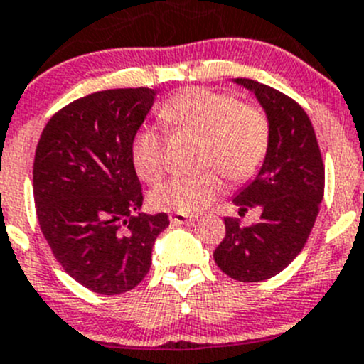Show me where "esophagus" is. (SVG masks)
<instances>
[{
  "label": "esophagus",
  "mask_w": 364,
  "mask_h": 364,
  "mask_svg": "<svg viewBox=\"0 0 364 364\" xmlns=\"http://www.w3.org/2000/svg\"><path fill=\"white\" fill-rule=\"evenodd\" d=\"M168 219H171L172 226H179V224H192L193 223V217L181 215V213H172Z\"/></svg>",
  "instance_id": "1"
}]
</instances>
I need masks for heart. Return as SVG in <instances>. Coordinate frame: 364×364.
I'll return each instance as SVG.
<instances>
[{"mask_svg":"<svg viewBox=\"0 0 364 364\" xmlns=\"http://www.w3.org/2000/svg\"><path fill=\"white\" fill-rule=\"evenodd\" d=\"M158 117L172 134H192L203 140L199 163L206 172L174 178L151 192L152 208L192 215L223 196L224 181H250L266 161L271 125L266 113L242 104L235 95L208 87H188L159 107ZM131 161L141 181L154 183L165 172L163 140L152 127H141L131 141ZM218 171H215V168Z\"/></svg>","mask_w":364,"mask_h":364,"instance_id":"b5f03b06","label":"heart"}]
</instances>
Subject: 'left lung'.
I'll return each instance as SVG.
<instances>
[{"instance_id": "obj_1", "label": "left lung", "mask_w": 364, "mask_h": 364, "mask_svg": "<svg viewBox=\"0 0 364 364\" xmlns=\"http://www.w3.org/2000/svg\"><path fill=\"white\" fill-rule=\"evenodd\" d=\"M259 98L271 125V144L259 176L233 199L240 213L260 208L251 226L224 217V239L213 251L219 269L239 282H262L304 250L325 192V165L301 105L274 87L237 79Z\"/></svg>"}]
</instances>
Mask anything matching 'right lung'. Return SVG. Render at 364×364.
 I'll return each instance as SVG.
<instances>
[{
  "mask_svg": "<svg viewBox=\"0 0 364 364\" xmlns=\"http://www.w3.org/2000/svg\"><path fill=\"white\" fill-rule=\"evenodd\" d=\"M154 90L97 91L57 111L33 158V201L41 232L63 269L98 294H122L151 269L166 213H138L144 203L131 141Z\"/></svg>",
  "mask_w": 364,
  "mask_h": 364,
  "instance_id": "add662e5",
  "label": "right lung"
}]
</instances>
